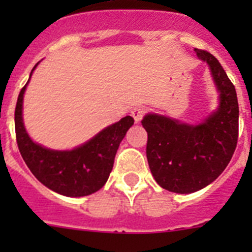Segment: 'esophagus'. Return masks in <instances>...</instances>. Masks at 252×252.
<instances>
[{"mask_svg": "<svg viewBox=\"0 0 252 252\" xmlns=\"http://www.w3.org/2000/svg\"><path fill=\"white\" fill-rule=\"evenodd\" d=\"M145 107H141V106H137L135 107L132 111H131V116L133 117V120H135V122L136 124H139L140 121L142 120V117H144V115H145Z\"/></svg>", "mask_w": 252, "mask_h": 252, "instance_id": "obj_1", "label": "esophagus"}]
</instances>
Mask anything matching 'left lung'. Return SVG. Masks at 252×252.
I'll use <instances>...</instances> for the list:
<instances>
[{
  "label": "left lung",
  "instance_id": "1",
  "mask_svg": "<svg viewBox=\"0 0 252 252\" xmlns=\"http://www.w3.org/2000/svg\"><path fill=\"white\" fill-rule=\"evenodd\" d=\"M208 65L218 104L201 122H184L146 113V157L154 179L169 192L189 194L215 182L228 165L239 137V102L235 86L212 54L194 49Z\"/></svg>",
  "mask_w": 252,
  "mask_h": 252
}]
</instances>
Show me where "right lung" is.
Segmentation results:
<instances>
[{
	"label": "right lung",
	"mask_w": 252,
	"mask_h": 252,
	"mask_svg": "<svg viewBox=\"0 0 252 252\" xmlns=\"http://www.w3.org/2000/svg\"><path fill=\"white\" fill-rule=\"evenodd\" d=\"M39 63L32 68L28 83L17 98L15 130L19 150L31 173L46 188L65 197L90 195L106 184L112 171L117 149L133 125V119L126 116L70 150H54L37 144L26 131L22 104L26 87Z\"/></svg>",
	"instance_id": "obj_1"
}]
</instances>
